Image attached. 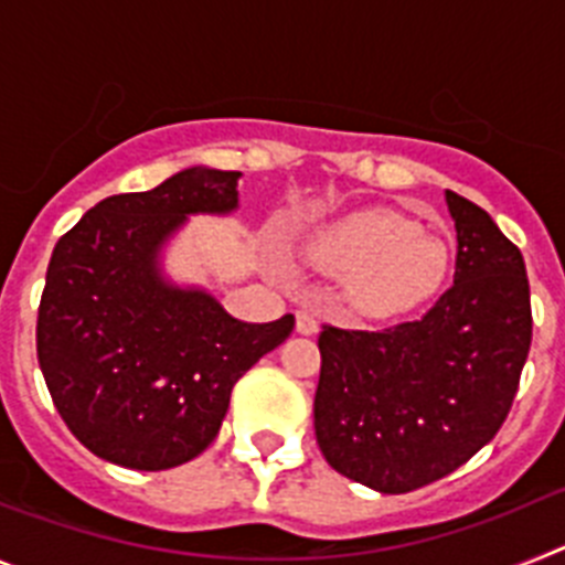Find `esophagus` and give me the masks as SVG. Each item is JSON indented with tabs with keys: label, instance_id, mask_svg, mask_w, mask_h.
Segmentation results:
<instances>
[{
	"label": "esophagus",
	"instance_id": "34e87169",
	"mask_svg": "<svg viewBox=\"0 0 565 565\" xmlns=\"http://www.w3.org/2000/svg\"><path fill=\"white\" fill-rule=\"evenodd\" d=\"M297 331L306 333V337H311V333L319 331V322L317 317H313L311 311H297Z\"/></svg>",
	"mask_w": 565,
	"mask_h": 565
}]
</instances>
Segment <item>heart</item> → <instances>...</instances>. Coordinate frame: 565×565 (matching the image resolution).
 Returning a JSON list of instances; mask_svg holds the SVG:
<instances>
[{"instance_id": "1", "label": "heart", "mask_w": 565, "mask_h": 565, "mask_svg": "<svg viewBox=\"0 0 565 565\" xmlns=\"http://www.w3.org/2000/svg\"><path fill=\"white\" fill-rule=\"evenodd\" d=\"M306 259L344 274V297L362 317L387 319L424 306L450 271V246L391 209H367L319 234Z\"/></svg>"}]
</instances>
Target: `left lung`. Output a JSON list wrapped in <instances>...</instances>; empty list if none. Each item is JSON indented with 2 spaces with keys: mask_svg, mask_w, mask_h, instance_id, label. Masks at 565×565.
<instances>
[{
  "mask_svg": "<svg viewBox=\"0 0 565 565\" xmlns=\"http://www.w3.org/2000/svg\"><path fill=\"white\" fill-rule=\"evenodd\" d=\"M456 279L436 306L384 331L319 333L313 430L351 481L402 495L450 476L495 438L532 344L521 248L447 189Z\"/></svg>",
  "mask_w": 565,
  "mask_h": 565,
  "instance_id": "left-lung-1",
  "label": "left lung"
}]
</instances>
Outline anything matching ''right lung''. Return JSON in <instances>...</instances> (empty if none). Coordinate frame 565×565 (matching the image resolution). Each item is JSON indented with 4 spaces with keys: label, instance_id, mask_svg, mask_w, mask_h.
<instances>
[{
    "label": "right lung",
    "instance_id": "1",
    "mask_svg": "<svg viewBox=\"0 0 565 565\" xmlns=\"http://www.w3.org/2000/svg\"><path fill=\"white\" fill-rule=\"evenodd\" d=\"M239 172L192 167L149 192L104 198L53 248L36 322L47 391L93 456L141 472L201 456L237 379L294 331L239 322L203 288L161 274L189 214L237 209Z\"/></svg>",
    "mask_w": 565,
    "mask_h": 565
}]
</instances>
